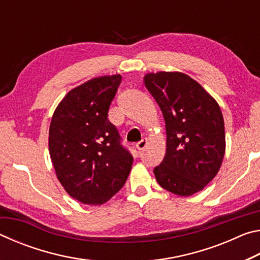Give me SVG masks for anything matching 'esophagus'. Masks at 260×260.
Returning a JSON list of instances; mask_svg holds the SVG:
<instances>
[{
  "label": "esophagus",
  "mask_w": 260,
  "mask_h": 260,
  "mask_svg": "<svg viewBox=\"0 0 260 260\" xmlns=\"http://www.w3.org/2000/svg\"><path fill=\"white\" fill-rule=\"evenodd\" d=\"M147 144H148V141H147V139H143V140H141L140 142L136 143L135 148L138 149V150H143V149L147 147Z\"/></svg>",
  "instance_id": "34e87169"
}]
</instances>
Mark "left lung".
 <instances>
[{
  "label": "left lung",
  "instance_id": "obj_1",
  "mask_svg": "<svg viewBox=\"0 0 260 260\" xmlns=\"http://www.w3.org/2000/svg\"><path fill=\"white\" fill-rule=\"evenodd\" d=\"M143 81L165 120L166 153L153 170L157 182L183 197L203 190L225 156V124L219 104L182 72L147 73Z\"/></svg>",
  "mask_w": 260,
  "mask_h": 260
}]
</instances>
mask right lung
I'll list each match as a JSON object with an SVG mask.
<instances>
[{
	"mask_svg": "<svg viewBox=\"0 0 260 260\" xmlns=\"http://www.w3.org/2000/svg\"><path fill=\"white\" fill-rule=\"evenodd\" d=\"M120 74L93 78L64 96L52 114L49 153L70 196L88 205L108 202L124 186L133 156L108 119Z\"/></svg>",
	"mask_w": 260,
	"mask_h": 260,
	"instance_id": "right-lung-1",
	"label": "right lung"
}]
</instances>
